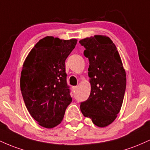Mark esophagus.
<instances>
[{
	"label": "esophagus",
	"instance_id": "obj_1",
	"mask_svg": "<svg viewBox=\"0 0 150 150\" xmlns=\"http://www.w3.org/2000/svg\"><path fill=\"white\" fill-rule=\"evenodd\" d=\"M77 86H74V87H72V89H73V92H75V91H76V89H77Z\"/></svg>",
	"mask_w": 150,
	"mask_h": 150
}]
</instances>
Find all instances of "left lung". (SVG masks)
<instances>
[{
    "instance_id": "obj_1",
    "label": "left lung",
    "mask_w": 150,
    "mask_h": 150,
    "mask_svg": "<svg viewBox=\"0 0 150 150\" xmlns=\"http://www.w3.org/2000/svg\"><path fill=\"white\" fill-rule=\"evenodd\" d=\"M88 58L91 92L80 104L84 116L99 128L112 123L120 112L126 87V74L116 46L105 35H94L79 42Z\"/></svg>"
}]
</instances>
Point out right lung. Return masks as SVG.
<instances>
[{"label":"right lung","mask_w":150,"mask_h":150,"mask_svg":"<svg viewBox=\"0 0 150 150\" xmlns=\"http://www.w3.org/2000/svg\"><path fill=\"white\" fill-rule=\"evenodd\" d=\"M77 42L47 36L35 44L24 61L20 77L22 97L29 113L44 128L59 125L72 102L65 62Z\"/></svg>","instance_id":"obj_1"}]
</instances>
